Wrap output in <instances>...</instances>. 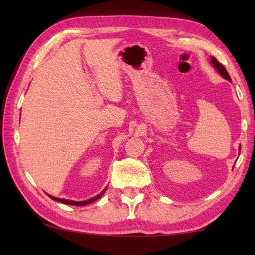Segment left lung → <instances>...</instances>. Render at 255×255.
Listing matches in <instances>:
<instances>
[{"label":"left lung","instance_id":"obj_1","mask_svg":"<svg viewBox=\"0 0 255 255\" xmlns=\"http://www.w3.org/2000/svg\"><path fill=\"white\" fill-rule=\"evenodd\" d=\"M211 64H213L214 67L216 68V70L218 71L219 74H221V75L224 77V79L231 81V76H230V74H228V72L226 71V68L224 67L223 64L219 63L218 60L216 59L215 57H211Z\"/></svg>","mask_w":255,"mask_h":255}]
</instances>
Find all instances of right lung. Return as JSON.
<instances>
[{
	"label": "right lung",
	"instance_id": "obj_1",
	"mask_svg": "<svg viewBox=\"0 0 255 255\" xmlns=\"http://www.w3.org/2000/svg\"><path fill=\"white\" fill-rule=\"evenodd\" d=\"M105 191H106V189L103 190V191L100 193V195H98V196H96L94 198H92V199H89V200H85V201H73V200H67V199H60V198H56V197H53V196H50V195H48V197L51 198V199L55 200V201L62 202V204L72 205V206H85V205H89V204H91V202L98 200L99 198H100L103 195V192H105Z\"/></svg>",
	"mask_w": 255,
	"mask_h": 255
}]
</instances>
